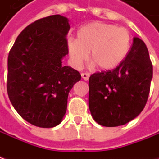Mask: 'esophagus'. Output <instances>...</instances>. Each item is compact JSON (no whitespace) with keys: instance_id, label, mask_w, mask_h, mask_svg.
Instances as JSON below:
<instances>
[{"instance_id":"1","label":"esophagus","mask_w":159,"mask_h":159,"mask_svg":"<svg viewBox=\"0 0 159 159\" xmlns=\"http://www.w3.org/2000/svg\"><path fill=\"white\" fill-rule=\"evenodd\" d=\"M89 73H88V72H83V73H81V77H82V79L84 80H89Z\"/></svg>"}]
</instances>
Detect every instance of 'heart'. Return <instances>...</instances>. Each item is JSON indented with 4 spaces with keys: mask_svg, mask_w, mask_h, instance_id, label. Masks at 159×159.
<instances>
[{
    "mask_svg": "<svg viewBox=\"0 0 159 159\" xmlns=\"http://www.w3.org/2000/svg\"><path fill=\"white\" fill-rule=\"evenodd\" d=\"M131 48V35L123 27L95 21L87 24L77 32V39L67 41V50L71 64L81 68L89 57L93 65L102 70L118 67L127 57Z\"/></svg>",
    "mask_w": 159,
    "mask_h": 159,
    "instance_id": "heart-1",
    "label": "heart"
}]
</instances>
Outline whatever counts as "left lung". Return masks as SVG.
<instances>
[{
  "label": "left lung",
  "instance_id": "obj_1",
  "mask_svg": "<svg viewBox=\"0 0 159 159\" xmlns=\"http://www.w3.org/2000/svg\"><path fill=\"white\" fill-rule=\"evenodd\" d=\"M152 76L148 48L134 37L131 50L118 67L89 78V106L95 122L111 127L136 118L147 102Z\"/></svg>",
  "mask_w": 159,
  "mask_h": 159
}]
</instances>
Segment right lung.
I'll return each instance as SVG.
<instances>
[{
	"instance_id": "right-lung-1",
	"label": "right lung",
	"mask_w": 159,
	"mask_h": 159,
	"mask_svg": "<svg viewBox=\"0 0 159 159\" xmlns=\"http://www.w3.org/2000/svg\"><path fill=\"white\" fill-rule=\"evenodd\" d=\"M67 17L53 15L32 23L21 32L8 57L7 91L13 107L32 125L49 128L59 125L67 99L81 75L63 66L68 55Z\"/></svg>"
}]
</instances>
